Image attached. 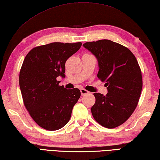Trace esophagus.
<instances>
[{"label": "esophagus", "mask_w": 160, "mask_h": 160, "mask_svg": "<svg viewBox=\"0 0 160 160\" xmlns=\"http://www.w3.org/2000/svg\"><path fill=\"white\" fill-rule=\"evenodd\" d=\"M80 91H81V93H82V96H84V95L88 94L89 93L88 91H86L84 88H81Z\"/></svg>", "instance_id": "1"}]
</instances>
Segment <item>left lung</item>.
Masks as SVG:
<instances>
[{"mask_svg": "<svg viewBox=\"0 0 160 160\" xmlns=\"http://www.w3.org/2000/svg\"><path fill=\"white\" fill-rule=\"evenodd\" d=\"M83 46L97 58V77L106 83L108 91L106 96L93 94V118L104 127H119L131 117L141 96L142 80L138 61L127 47L107 39L86 42Z\"/></svg>", "mask_w": 160, "mask_h": 160, "instance_id": "left-lung-1", "label": "left lung"}]
</instances>
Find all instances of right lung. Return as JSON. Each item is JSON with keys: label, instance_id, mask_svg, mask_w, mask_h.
I'll return each mask as SVG.
<instances>
[{"label": "right lung", "instance_id": "right-lung-1", "mask_svg": "<svg viewBox=\"0 0 160 160\" xmlns=\"http://www.w3.org/2000/svg\"><path fill=\"white\" fill-rule=\"evenodd\" d=\"M81 42H55L33 48L19 72V87L25 108L39 127L48 131L62 128L69 121L79 89L67 90L57 78L65 77V62L82 46Z\"/></svg>", "mask_w": 160, "mask_h": 160}]
</instances>
